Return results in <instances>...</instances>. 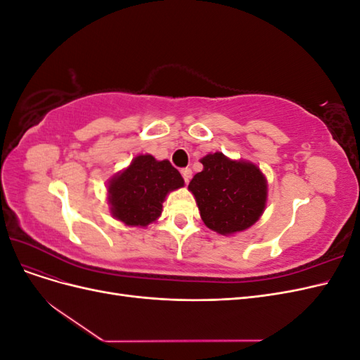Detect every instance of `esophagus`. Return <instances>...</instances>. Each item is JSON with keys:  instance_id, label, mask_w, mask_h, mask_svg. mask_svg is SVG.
<instances>
[{"instance_id": "obj_1", "label": "esophagus", "mask_w": 360, "mask_h": 360, "mask_svg": "<svg viewBox=\"0 0 360 360\" xmlns=\"http://www.w3.org/2000/svg\"><path fill=\"white\" fill-rule=\"evenodd\" d=\"M181 176H183L184 181L189 183V180H191V177H192V169H191V168H183V169H181Z\"/></svg>"}]
</instances>
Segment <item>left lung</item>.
Listing matches in <instances>:
<instances>
[{"instance_id":"left-lung-1","label":"left lung","mask_w":360,"mask_h":360,"mask_svg":"<svg viewBox=\"0 0 360 360\" xmlns=\"http://www.w3.org/2000/svg\"><path fill=\"white\" fill-rule=\"evenodd\" d=\"M202 171L189 183L207 228L222 236L240 233L263 214L267 180L257 165L233 160L221 151L204 156Z\"/></svg>"}]
</instances>
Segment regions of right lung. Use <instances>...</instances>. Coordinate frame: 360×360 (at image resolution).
Returning a JSON list of instances; mask_svg holds the SVG:
<instances>
[{
  "mask_svg": "<svg viewBox=\"0 0 360 360\" xmlns=\"http://www.w3.org/2000/svg\"><path fill=\"white\" fill-rule=\"evenodd\" d=\"M183 186L181 174L169 160L139 155L108 183L111 214L124 225L147 226L162 214L167 195Z\"/></svg>",
  "mask_w": 360,
  "mask_h": 360,
  "instance_id": "obj_1",
  "label": "right lung"
}]
</instances>
